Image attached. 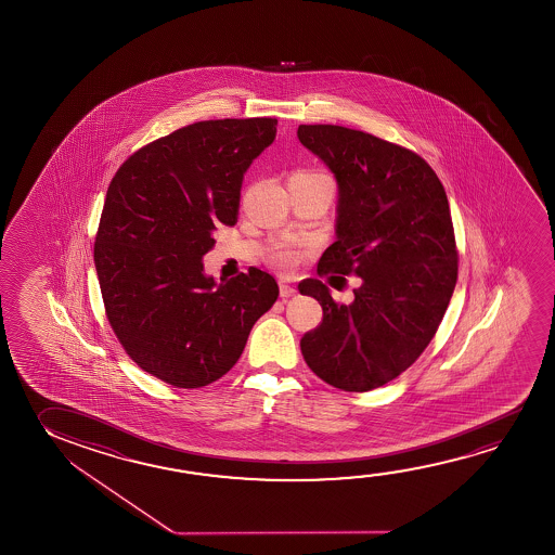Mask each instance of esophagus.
Segmentation results:
<instances>
[{
    "instance_id": "obj_1",
    "label": "esophagus",
    "mask_w": 555,
    "mask_h": 555,
    "mask_svg": "<svg viewBox=\"0 0 555 555\" xmlns=\"http://www.w3.org/2000/svg\"><path fill=\"white\" fill-rule=\"evenodd\" d=\"M296 294V288L291 286V284H286V282H281V296L282 298H291Z\"/></svg>"
}]
</instances>
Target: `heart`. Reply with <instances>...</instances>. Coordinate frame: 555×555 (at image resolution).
<instances>
[{"mask_svg": "<svg viewBox=\"0 0 555 555\" xmlns=\"http://www.w3.org/2000/svg\"><path fill=\"white\" fill-rule=\"evenodd\" d=\"M294 176H325V173L309 172V170H300V172L294 173ZM298 261V254L296 249L286 244H276L271 251V263L274 267H279L282 271H291L294 263Z\"/></svg>", "mask_w": 555, "mask_h": 555, "instance_id": "obj_1", "label": "heart"}]
</instances>
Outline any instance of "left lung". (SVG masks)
<instances>
[{
    "label": "left lung",
    "mask_w": 555,
    "mask_h": 555,
    "mask_svg": "<svg viewBox=\"0 0 555 555\" xmlns=\"http://www.w3.org/2000/svg\"><path fill=\"white\" fill-rule=\"evenodd\" d=\"M298 139L338 185L336 242L318 273L362 279L348 306L318 279L298 284L323 308L301 354L336 389L372 391L418 360L446 315L459 271L449 201L431 166L404 146L340 126H300Z\"/></svg>",
    "instance_id": "8db88e82"
}]
</instances>
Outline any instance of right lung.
I'll list each match as a JSON object with an SVG mask.
<instances>
[{"label": "right lung", "instance_id": "obj_1", "mask_svg": "<svg viewBox=\"0 0 555 555\" xmlns=\"http://www.w3.org/2000/svg\"><path fill=\"white\" fill-rule=\"evenodd\" d=\"M274 137V118L197 121L139 149L109 182L94 242L106 315L129 358L168 385L197 389L230 372L279 298L255 267L220 284L203 269Z\"/></svg>", "mask_w": 555, "mask_h": 555}]
</instances>
